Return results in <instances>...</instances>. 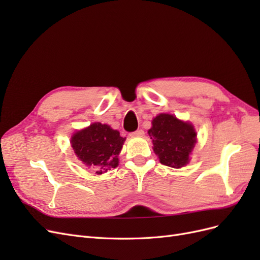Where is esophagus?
Here are the masks:
<instances>
[{"instance_id": "esophagus-1", "label": "esophagus", "mask_w": 260, "mask_h": 260, "mask_svg": "<svg viewBox=\"0 0 260 260\" xmlns=\"http://www.w3.org/2000/svg\"><path fill=\"white\" fill-rule=\"evenodd\" d=\"M130 136L131 137H133V138H139V137H143L144 136V131L143 130H137V131H135V132H132V133H130Z\"/></svg>"}]
</instances>
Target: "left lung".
<instances>
[{
    "instance_id": "8db88e82",
    "label": "left lung",
    "mask_w": 260,
    "mask_h": 260,
    "mask_svg": "<svg viewBox=\"0 0 260 260\" xmlns=\"http://www.w3.org/2000/svg\"><path fill=\"white\" fill-rule=\"evenodd\" d=\"M148 136L153 141L154 153L159 161L171 168H181L190 161L196 143L193 124L178 119L174 115L159 114L152 120Z\"/></svg>"
}]
</instances>
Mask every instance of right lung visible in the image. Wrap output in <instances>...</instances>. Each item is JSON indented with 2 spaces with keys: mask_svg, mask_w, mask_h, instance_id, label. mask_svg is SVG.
<instances>
[{
  "mask_svg": "<svg viewBox=\"0 0 260 260\" xmlns=\"http://www.w3.org/2000/svg\"><path fill=\"white\" fill-rule=\"evenodd\" d=\"M125 138L111 125L94 122L82 130L75 132L70 144L85 166L94 168L98 175L118 166V155L121 152Z\"/></svg>",
  "mask_w": 260,
  "mask_h": 260,
  "instance_id": "add662e5",
  "label": "right lung"
}]
</instances>
